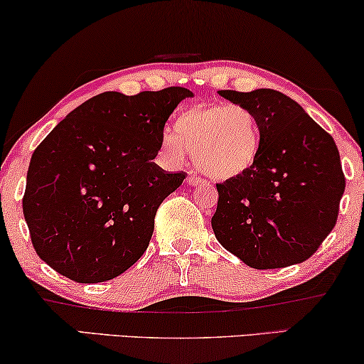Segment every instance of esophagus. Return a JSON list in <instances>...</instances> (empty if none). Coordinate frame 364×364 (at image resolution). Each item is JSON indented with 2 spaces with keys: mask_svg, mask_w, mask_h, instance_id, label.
<instances>
[{
  "mask_svg": "<svg viewBox=\"0 0 364 364\" xmlns=\"http://www.w3.org/2000/svg\"><path fill=\"white\" fill-rule=\"evenodd\" d=\"M202 182H204V178L199 177V176H196V173H191V176L187 177V183H188V186H192V187L200 186Z\"/></svg>",
  "mask_w": 364,
  "mask_h": 364,
  "instance_id": "1",
  "label": "esophagus"
}]
</instances>
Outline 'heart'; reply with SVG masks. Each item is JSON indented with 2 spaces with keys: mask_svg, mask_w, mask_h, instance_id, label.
<instances>
[{
  "mask_svg": "<svg viewBox=\"0 0 364 364\" xmlns=\"http://www.w3.org/2000/svg\"><path fill=\"white\" fill-rule=\"evenodd\" d=\"M162 149L173 160L182 159L188 150L205 176L232 181L256 165L261 129L254 112L244 105H193L177 117L176 135H165Z\"/></svg>",
  "mask_w": 364,
  "mask_h": 364,
  "instance_id": "heart-1",
  "label": "heart"
}]
</instances>
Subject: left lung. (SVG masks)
<instances>
[{"instance_id":"8db88e82","label":"left lung","mask_w":364,"mask_h":364,"mask_svg":"<svg viewBox=\"0 0 364 364\" xmlns=\"http://www.w3.org/2000/svg\"><path fill=\"white\" fill-rule=\"evenodd\" d=\"M219 95L254 112L261 154L247 173L215 183L217 240L254 269L306 261L336 225L346 186L333 136L276 90Z\"/></svg>"}]
</instances>
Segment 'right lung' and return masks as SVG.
Listing matches in <instances>:
<instances>
[{
  "mask_svg": "<svg viewBox=\"0 0 364 364\" xmlns=\"http://www.w3.org/2000/svg\"><path fill=\"white\" fill-rule=\"evenodd\" d=\"M192 92H105L70 112L31 155L23 214L33 247L75 282L120 276L147 251L157 209L186 172L152 160L164 127Z\"/></svg>",
  "mask_w": 364,
  "mask_h": 364,
  "instance_id": "add662e5",
  "label": "right lung"
}]
</instances>
